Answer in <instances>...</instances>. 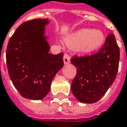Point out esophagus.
Wrapping results in <instances>:
<instances>
[{"mask_svg":"<svg viewBox=\"0 0 127 127\" xmlns=\"http://www.w3.org/2000/svg\"><path fill=\"white\" fill-rule=\"evenodd\" d=\"M63 60H64V63L65 64L70 63V56H69V55H68V54L65 53V54L64 55Z\"/></svg>","mask_w":127,"mask_h":127,"instance_id":"obj_1","label":"esophagus"}]
</instances>
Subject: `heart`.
<instances>
[{"instance_id": "obj_1", "label": "heart", "mask_w": 127, "mask_h": 127, "mask_svg": "<svg viewBox=\"0 0 127 127\" xmlns=\"http://www.w3.org/2000/svg\"><path fill=\"white\" fill-rule=\"evenodd\" d=\"M64 41L70 48H78L80 52L89 54L103 46L105 42V36L98 30L83 29L67 36Z\"/></svg>"}]
</instances>
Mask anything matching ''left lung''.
I'll return each instance as SVG.
<instances>
[{
	"instance_id": "8db88e82",
	"label": "left lung",
	"mask_w": 127,
	"mask_h": 127,
	"mask_svg": "<svg viewBox=\"0 0 127 127\" xmlns=\"http://www.w3.org/2000/svg\"><path fill=\"white\" fill-rule=\"evenodd\" d=\"M119 57L120 51L115 36L110 34L97 53L71 58V63L77 69L71 84L74 96L86 103L99 101L115 80Z\"/></svg>"
}]
</instances>
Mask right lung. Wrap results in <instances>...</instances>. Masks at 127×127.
I'll return each instance as SVG.
<instances>
[{"label":"right lung","instance_id":"1","mask_svg":"<svg viewBox=\"0 0 127 127\" xmlns=\"http://www.w3.org/2000/svg\"><path fill=\"white\" fill-rule=\"evenodd\" d=\"M47 19L27 21L9 39L6 63L12 83L26 98L41 100L50 91L52 81L64 65L63 53L49 54L44 36Z\"/></svg>","mask_w":127,"mask_h":127}]
</instances>
